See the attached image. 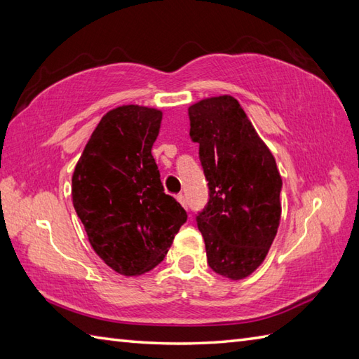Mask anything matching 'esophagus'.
<instances>
[{"instance_id": "obj_1", "label": "esophagus", "mask_w": 359, "mask_h": 359, "mask_svg": "<svg viewBox=\"0 0 359 359\" xmlns=\"http://www.w3.org/2000/svg\"><path fill=\"white\" fill-rule=\"evenodd\" d=\"M176 198H177V202H179L183 208H187V198H185V196H183V194H177Z\"/></svg>"}]
</instances>
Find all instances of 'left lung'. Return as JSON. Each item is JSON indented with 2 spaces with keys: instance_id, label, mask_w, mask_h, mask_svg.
Segmentation results:
<instances>
[{
  "instance_id": "obj_1",
  "label": "left lung",
  "mask_w": 359,
  "mask_h": 359,
  "mask_svg": "<svg viewBox=\"0 0 359 359\" xmlns=\"http://www.w3.org/2000/svg\"><path fill=\"white\" fill-rule=\"evenodd\" d=\"M189 136L210 187L196 217L210 268L241 280L263 263L281 219V176L271 149L236 97H206L188 108Z\"/></svg>"
}]
</instances>
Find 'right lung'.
Masks as SVG:
<instances>
[{
	"label": "right lung",
	"instance_id": "1",
	"mask_svg": "<svg viewBox=\"0 0 359 359\" xmlns=\"http://www.w3.org/2000/svg\"><path fill=\"white\" fill-rule=\"evenodd\" d=\"M162 111L122 105L104 114L74 166L73 206L95 252L125 277L151 271L187 211L165 194L151 154Z\"/></svg>",
	"mask_w": 359,
	"mask_h": 359
}]
</instances>
